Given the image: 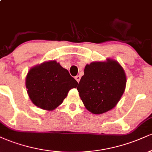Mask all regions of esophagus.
<instances>
[{
  "label": "esophagus",
  "instance_id": "obj_1",
  "mask_svg": "<svg viewBox=\"0 0 152 152\" xmlns=\"http://www.w3.org/2000/svg\"><path fill=\"white\" fill-rule=\"evenodd\" d=\"M75 79H76V81H77L78 83V82L80 81V79H81V76H78H78H75Z\"/></svg>",
  "mask_w": 152,
  "mask_h": 152
}]
</instances>
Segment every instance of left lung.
Instances as JSON below:
<instances>
[{"label":"left lung","instance_id":"8db88e82","mask_svg":"<svg viewBox=\"0 0 152 152\" xmlns=\"http://www.w3.org/2000/svg\"><path fill=\"white\" fill-rule=\"evenodd\" d=\"M126 77L121 66L116 61L87 64L77 90L82 102L90 112L104 114L119 102L126 88Z\"/></svg>","mask_w":152,"mask_h":152}]
</instances>
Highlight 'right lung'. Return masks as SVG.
<instances>
[{
  "instance_id": "add662e5",
  "label": "right lung",
  "mask_w": 152,
  "mask_h": 152,
  "mask_svg": "<svg viewBox=\"0 0 152 152\" xmlns=\"http://www.w3.org/2000/svg\"><path fill=\"white\" fill-rule=\"evenodd\" d=\"M78 82L68 70L56 61L44 62L31 68L26 78L31 100L38 107L51 111L62 104L70 89Z\"/></svg>"
}]
</instances>
